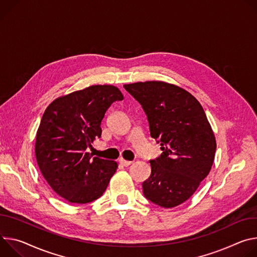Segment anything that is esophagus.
<instances>
[{
    "instance_id": "esophagus-1",
    "label": "esophagus",
    "mask_w": 257,
    "mask_h": 257,
    "mask_svg": "<svg viewBox=\"0 0 257 257\" xmlns=\"http://www.w3.org/2000/svg\"><path fill=\"white\" fill-rule=\"evenodd\" d=\"M119 162H120V164H122L123 166H128V165H131L132 163H133V161H128V160H124V159H122V158H120V160H119Z\"/></svg>"
}]
</instances>
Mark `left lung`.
Returning a JSON list of instances; mask_svg holds the SVG:
<instances>
[{
	"instance_id": "left-lung-1",
	"label": "left lung",
	"mask_w": 257,
	"mask_h": 257,
	"mask_svg": "<svg viewBox=\"0 0 257 257\" xmlns=\"http://www.w3.org/2000/svg\"><path fill=\"white\" fill-rule=\"evenodd\" d=\"M123 87L143 107L150 135L162 150L150 160L143 193L161 207L178 206L208 176L214 160L216 142L206 114L194 96L172 83L154 80Z\"/></svg>"
}]
</instances>
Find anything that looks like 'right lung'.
<instances>
[{
	"instance_id": "1",
	"label": "right lung",
	"mask_w": 257,
	"mask_h": 257,
	"mask_svg": "<svg viewBox=\"0 0 257 257\" xmlns=\"http://www.w3.org/2000/svg\"><path fill=\"white\" fill-rule=\"evenodd\" d=\"M123 100L118 88L91 85L54 100L45 110L36 139V157L50 187L70 203L85 204L103 195L115 161L87 152L102 134L105 112Z\"/></svg>"
}]
</instances>
